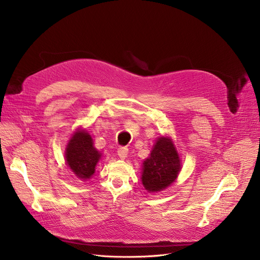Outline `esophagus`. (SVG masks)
<instances>
[{
	"label": "esophagus",
	"instance_id": "1",
	"mask_svg": "<svg viewBox=\"0 0 260 260\" xmlns=\"http://www.w3.org/2000/svg\"><path fill=\"white\" fill-rule=\"evenodd\" d=\"M127 154H128V148L126 146H120L118 148V156L121 159H125L127 157Z\"/></svg>",
	"mask_w": 260,
	"mask_h": 260
}]
</instances>
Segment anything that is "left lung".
Instances as JSON below:
<instances>
[{"mask_svg":"<svg viewBox=\"0 0 260 260\" xmlns=\"http://www.w3.org/2000/svg\"><path fill=\"white\" fill-rule=\"evenodd\" d=\"M180 159L169 138L161 137L143 163L142 183L149 192L165 189L178 176Z\"/></svg>","mask_w":260,"mask_h":260,"instance_id":"left-lung-1","label":"left lung"}]
</instances>
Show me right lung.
<instances>
[{"label":"right lung","mask_w":260,"mask_h":260,"mask_svg":"<svg viewBox=\"0 0 260 260\" xmlns=\"http://www.w3.org/2000/svg\"><path fill=\"white\" fill-rule=\"evenodd\" d=\"M66 161L80 179H88L93 175L94 168L101 155L93 147L90 135L85 131H78L66 148Z\"/></svg>","instance_id":"add662e5"}]
</instances>
